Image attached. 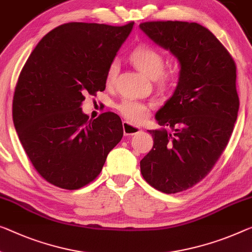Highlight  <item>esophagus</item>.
Returning <instances> with one entry per match:
<instances>
[{
    "label": "esophagus",
    "mask_w": 252,
    "mask_h": 252,
    "mask_svg": "<svg viewBox=\"0 0 252 252\" xmlns=\"http://www.w3.org/2000/svg\"><path fill=\"white\" fill-rule=\"evenodd\" d=\"M123 129H124V134L125 135H136L141 131V128H139V127L130 125V124L127 122L123 123Z\"/></svg>",
    "instance_id": "obj_1"
}]
</instances>
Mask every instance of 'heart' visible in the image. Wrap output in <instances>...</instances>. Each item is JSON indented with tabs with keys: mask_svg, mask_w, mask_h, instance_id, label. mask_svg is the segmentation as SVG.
Segmentation results:
<instances>
[{
	"mask_svg": "<svg viewBox=\"0 0 252 252\" xmlns=\"http://www.w3.org/2000/svg\"><path fill=\"white\" fill-rule=\"evenodd\" d=\"M130 60L138 69L151 79H157L160 88H169L175 82L178 72L176 68L164 69L165 57L160 50L150 45H139L130 54ZM119 72V61L114 60L108 66L106 73V82L111 84L115 82ZM116 109L126 121L130 123H141L150 114V107L137 100L125 98L117 103Z\"/></svg>",
	"mask_w": 252,
	"mask_h": 252,
	"instance_id": "obj_1",
	"label": "heart"
}]
</instances>
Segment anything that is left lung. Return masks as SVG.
I'll list each match as a JSON object with an SVG mask.
<instances>
[{
  "instance_id": "obj_1",
  "label": "left lung",
  "mask_w": 252,
  "mask_h": 252,
  "mask_svg": "<svg viewBox=\"0 0 252 252\" xmlns=\"http://www.w3.org/2000/svg\"><path fill=\"white\" fill-rule=\"evenodd\" d=\"M139 28L180 63L176 90L156 114L162 128L149 130L153 148L142 158L141 172L158 190L180 192L212 171L229 143L240 106L237 66L218 38L196 22L148 21Z\"/></svg>"
}]
</instances>
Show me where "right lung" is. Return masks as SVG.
I'll use <instances>...</instances> for the list:
<instances>
[{
  "mask_svg": "<svg viewBox=\"0 0 252 252\" xmlns=\"http://www.w3.org/2000/svg\"><path fill=\"white\" fill-rule=\"evenodd\" d=\"M125 26L68 22L38 42L15 86L12 116L33 168L56 187L75 190L92 183L123 137L122 119L107 111L89 119L86 94L106 89V73L128 37Z\"/></svg>",
  "mask_w": 252,
  "mask_h": 252,
  "instance_id": "right-lung-1",
  "label": "right lung"
}]
</instances>
